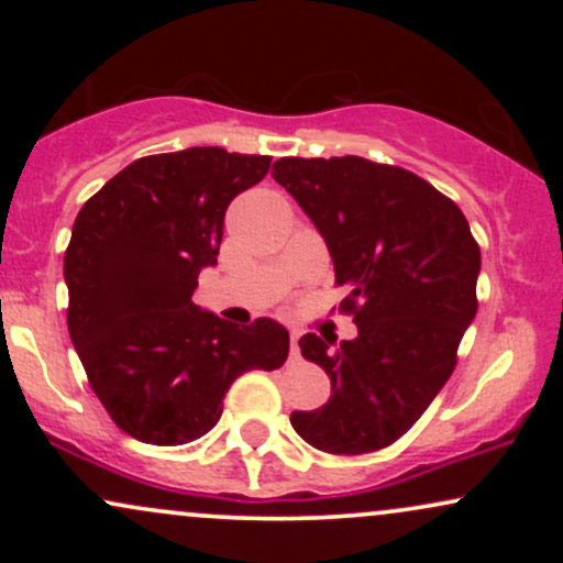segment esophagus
<instances>
[{"instance_id":"esophagus-1","label":"esophagus","mask_w":563,"mask_h":563,"mask_svg":"<svg viewBox=\"0 0 563 563\" xmlns=\"http://www.w3.org/2000/svg\"><path fill=\"white\" fill-rule=\"evenodd\" d=\"M299 339H296V333H290V360H299Z\"/></svg>"}]
</instances>
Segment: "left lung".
I'll return each mask as SVG.
<instances>
[{"instance_id":"obj_1","label":"left lung","mask_w":563,"mask_h":563,"mask_svg":"<svg viewBox=\"0 0 563 563\" xmlns=\"http://www.w3.org/2000/svg\"><path fill=\"white\" fill-rule=\"evenodd\" d=\"M331 251L341 309L357 339L301 335L331 399L290 412L303 442L333 455L389 448L448 384L476 314L482 254L463 211L418 174L360 156L280 158L273 166Z\"/></svg>"}]
</instances>
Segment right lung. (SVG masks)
<instances>
[{"label":"right lung","instance_id":"obj_1","mask_svg":"<svg viewBox=\"0 0 563 563\" xmlns=\"http://www.w3.org/2000/svg\"><path fill=\"white\" fill-rule=\"evenodd\" d=\"M269 161L224 147L137 158L76 217L63 262L68 333L97 399L140 442L203 437L232 380L286 363L280 322L238 328L192 303L230 200L262 183Z\"/></svg>","mask_w":563,"mask_h":563}]
</instances>
